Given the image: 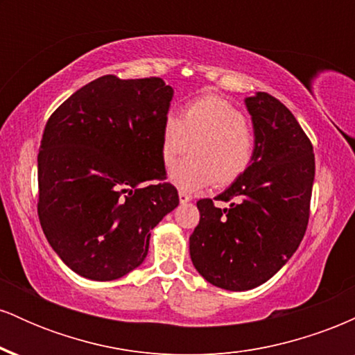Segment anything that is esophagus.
<instances>
[{
	"label": "esophagus",
	"instance_id": "esophagus-1",
	"mask_svg": "<svg viewBox=\"0 0 355 355\" xmlns=\"http://www.w3.org/2000/svg\"><path fill=\"white\" fill-rule=\"evenodd\" d=\"M178 198H180V203H189L191 200V195L185 193V191H178Z\"/></svg>",
	"mask_w": 355,
	"mask_h": 355
}]
</instances>
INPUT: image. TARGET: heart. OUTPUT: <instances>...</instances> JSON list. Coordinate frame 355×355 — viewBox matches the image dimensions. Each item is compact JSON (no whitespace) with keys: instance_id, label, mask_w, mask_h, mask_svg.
<instances>
[{"instance_id":"1","label":"heart","mask_w":355,"mask_h":355,"mask_svg":"<svg viewBox=\"0 0 355 355\" xmlns=\"http://www.w3.org/2000/svg\"><path fill=\"white\" fill-rule=\"evenodd\" d=\"M190 144V158L173 166L168 180L183 191L210 185L227 187L239 180L252 164L254 130L230 101L203 95L185 105L182 115L166 113L162 126L160 157L172 166Z\"/></svg>"}]
</instances>
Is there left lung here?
I'll list each match as a JSON object with an SVG mask.
<instances>
[{
	"label": "left lung",
	"instance_id": "8db88e82",
	"mask_svg": "<svg viewBox=\"0 0 355 355\" xmlns=\"http://www.w3.org/2000/svg\"><path fill=\"white\" fill-rule=\"evenodd\" d=\"M255 150L247 172L217 200L197 202L200 222L190 235L193 267L225 291L267 282L302 242L309 222L315 160L312 144L291 110L263 92L245 98Z\"/></svg>",
	"mask_w": 355,
	"mask_h": 355
}]
</instances>
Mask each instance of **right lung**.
Returning <instances> with one entry per match:
<instances>
[{
	"instance_id": "obj_1",
	"label": "right lung",
	"mask_w": 355,
	"mask_h": 355,
	"mask_svg": "<svg viewBox=\"0 0 355 355\" xmlns=\"http://www.w3.org/2000/svg\"><path fill=\"white\" fill-rule=\"evenodd\" d=\"M173 88L105 75L61 103L38 153V217L73 272L115 280L141 266L150 230L178 205L165 178L162 126Z\"/></svg>"
}]
</instances>
